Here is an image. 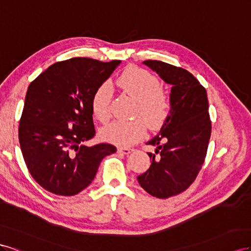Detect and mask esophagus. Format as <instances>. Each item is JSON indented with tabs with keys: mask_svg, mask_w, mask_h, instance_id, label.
<instances>
[{
	"mask_svg": "<svg viewBox=\"0 0 251 251\" xmlns=\"http://www.w3.org/2000/svg\"><path fill=\"white\" fill-rule=\"evenodd\" d=\"M131 150H132V149H130V148H122V147H119L117 151H118L119 154H128V153L131 152Z\"/></svg>",
	"mask_w": 251,
	"mask_h": 251,
	"instance_id": "1",
	"label": "esophagus"
}]
</instances>
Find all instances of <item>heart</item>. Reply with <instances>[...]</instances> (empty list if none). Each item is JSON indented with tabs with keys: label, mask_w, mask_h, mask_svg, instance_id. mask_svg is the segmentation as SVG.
Returning <instances> with one entry per match:
<instances>
[{
	"label": "heart",
	"mask_w": 251,
	"mask_h": 251,
	"mask_svg": "<svg viewBox=\"0 0 251 251\" xmlns=\"http://www.w3.org/2000/svg\"><path fill=\"white\" fill-rule=\"evenodd\" d=\"M118 84L127 95L137 100L133 121H114L101 129V138L120 147H129L144 138L147 125L150 128L161 127L170 110L169 96L161 88L157 76L140 67H128L118 78ZM113 91L110 83L100 84L91 96L94 116L102 123L111 116L110 105Z\"/></svg>",
	"instance_id": "b5f03b06"
}]
</instances>
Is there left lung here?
I'll list each match as a JSON object with an SVG mask.
<instances>
[{
	"label": "left lung",
	"instance_id": "obj_1",
	"mask_svg": "<svg viewBox=\"0 0 251 251\" xmlns=\"http://www.w3.org/2000/svg\"><path fill=\"white\" fill-rule=\"evenodd\" d=\"M170 84V111L160 132L147 145L151 165L138 176L149 195L167 199L195 182L204 164L211 134L207 92L189 71L161 61L143 62Z\"/></svg>",
	"mask_w": 251,
	"mask_h": 251
}]
</instances>
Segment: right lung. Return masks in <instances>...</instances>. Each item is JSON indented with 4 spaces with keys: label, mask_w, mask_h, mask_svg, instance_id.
I'll return each mask as SVG.
<instances>
[{
    "label": "right lung",
    "mask_w": 251,
    "mask_h": 251,
    "mask_svg": "<svg viewBox=\"0 0 251 251\" xmlns=\"http://www.w3.org/2000/svg\"><path fill=\"white\" fill-rule=\"evenodd\" d=\"M120 63L89 58L56 62L28 86L19 141L30 175L47 191L64 197L81 192L104 157L117 151L107 143H84L96 135L91 96Z\"/></svg>",
    "instance_id": "1"
}]
</instances>
